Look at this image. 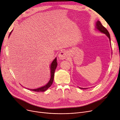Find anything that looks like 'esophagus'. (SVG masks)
Returning <instances> with one entry per match:
<instances>
[{
    "label": "esophagus",
    "instance_id": "obj_1",
    "mask_svg": "<svg viewBox=\"0 0 120 120\" xmlns=\"http://www.w3.org/2000/svg\"><path fill=\"white\" fill-rule=\"evenodd\" d=\"M58 57L61 60L64 59L68 57V53L66 51H62L59 53Z\"/></svg>",
    "mask_w": 120,
    "mask_h": 120
}]
</instances>
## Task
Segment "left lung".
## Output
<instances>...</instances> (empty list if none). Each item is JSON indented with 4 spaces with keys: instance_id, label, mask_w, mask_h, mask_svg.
Masks as SVG:
<instances>
[{
    "instance_id": "left-lung-1",
    "label": "left lung",
    "mask_w": 120,
    "mask_h": 120,
    "mask_svg": "<svg viewBox=\"0 0 120 120\" xmlns=\"http://www.w3.org/2000/svg\"><path fill=\"white\" fill-rule=\"evenodd\" d=\"M96 28L97 29H98L99 31H100L101 32L106 34L107 35V36L109 38V41H110V35H109V32H108V30L102 25V23H101V22L99 21H97L96 22ZM79 88L82 89H86V88Z\"/></svg>"
}]
</instances>
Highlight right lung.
I'll use <instances>...</instances> for the list:
<instances>
[{"instance_id":"add662e5","label":"right lung","mask_w":120,"mask_h":120,"mask_svg":"<svg viewBox=\"0 0 120 120\" xmlns=\"http://www.w3.org/2000/svg\"><path fill=\"white\" fill-rule=\"evenodd\" d=\"M11 34V32L10 34ZM56 58H55V59L52 61V62L51 64V79L50 80L49 82L46 85L42 87H40L38 88L35 89H28L29 90L32 91H35V92H44L46 91L51 86V85L53 81V78H54V71L55 70L56 68L57 67V63L56 61Z\"/></svg>"}]
</instances>
